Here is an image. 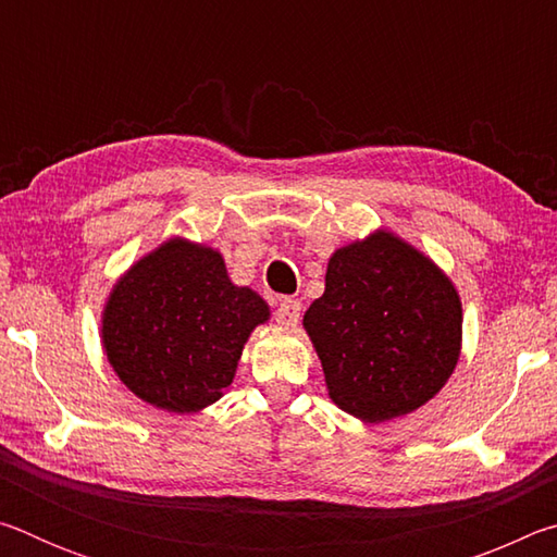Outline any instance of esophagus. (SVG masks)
<instances>
[{
  "label": "esophagus",
  "mask_w": 557,
  "mask_h": 557,
  "mask_svg": "<svg viewBox=\"0 0 557 557\" xmlns=\"http://www.w3.org/2000/svg\"><path fill=\"white\" fill-rule=\"evenodd\" d=\"M299 312L301 305L297 299H282L275 309V322L285 329H295L299 324Z\"/></svg>",
  "instance_id": "obj_1"
}]
</instances>
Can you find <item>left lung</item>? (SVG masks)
Segmentation results:
<instances>
[{
  "mask_svg": "<svg viewBox=\"0 0 557 557\" xmlns=\"http://www.w3.org/2000/svg\"><path fill=\"white\" fill-rule=\"evenodd\" d=\"M329 398L379 425L445 388L461 354V299L435 260L385 228L334 250L305 312Z\"/></svg>",
  "mask_w": 557,
  "mask_h": 557,
  "instance_id": "obj_1",
  "label": "left lung"
}]
</instances>
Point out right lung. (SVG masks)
<instances>
[{
	"label": "right lung",
	"mask_w": 557,
	"mask_h": 557,
	"mask_svg": "<svg viewBox=\"0 0 557 557\" xmlns=\"http://www.w3.org/2000/svg\"><path fill=\"white\" fill-rule=\"evenodd\" d=\"M268 319V301L233 285L219 250L174 235L112 285L100 338L139 400L194 414L233 383L245 342Z\"/></svg>",
	"instance_id": "right-lung-1"
}]
</instances>
